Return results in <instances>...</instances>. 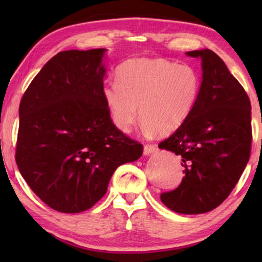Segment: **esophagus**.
<instances>
[{"instance_id":"esophagus-1","label":"esophagus","mask_w":262,"mask_h":262,"mask_svg":"<svg viewBox=\"0 0 262 262\" xmlns=\"http://www.w3.org/2000/svg\"><path fill=\"white\" fill-rule=\"evenodd\" d=\"M156 151V148L154 145H145L144 149H143V154H144L145 156L150 155V154L155 152Z\"/></svg>"}]
</instances>
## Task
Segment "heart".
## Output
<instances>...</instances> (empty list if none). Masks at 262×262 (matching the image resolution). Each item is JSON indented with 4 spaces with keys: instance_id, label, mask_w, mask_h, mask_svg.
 Masks as SVG:
<instances>
[{
    "instance_id": "b5f03b06",
    "label": "heart",
    "mask_w": 262,
    "mask_h": 262,
    "mask_svg": "<svg viewBox=\"0 0 262 262\" xmlns=\"http://www.w3.org/2000/svg\"><path fill=\"white\" fill-rule=\"evenodd\" d=\"M102 95L113 123L127 132L138 117L148 134L168 135L184 124L200 93L199 71L162 58H131L117 68Z\"/></svg>"
}]
</instances>
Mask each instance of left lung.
Returning a JSON list of instances; mask_svg holds the SVG:
<instances>
[{
  "label": "left lung",
  "instance_id": "obj_1",
  "mask_svg": "<svg viewBox=\"0 0 262 262\" xmlns=\"http://www.w3.org/2000/svg\"><path fill=\"white\" fill-rule=\"evenodd\" d=\"M202 59V85L184 124L159 144L181 157L185 177L161 202L178 213H205L221 205L249 161L252 106L221 57L209 49L186 52Z\"/></svg>",
  "mask_w": 262,
  "mask_h": 262
}]
</instances>
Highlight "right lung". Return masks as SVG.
<instances>
[{
  "instance_id": "add662e5",
  "label": "right lung",
  "mask_w": 262,
  "mask_h": 262,
  "mask_svg": "<svg viewBox=\"0 0 262 262\" xmlns=\"http://www.w3.org/2000/svg\"><path fill=\"white\" fill-rule=\"evenodd\" d=\"M105 53H57L20 102L17 168L32 191L63 213L91 209L106 194L114 170L143 154V145L111 119L102 95Z\"/></svg>"
}]
</instances>
